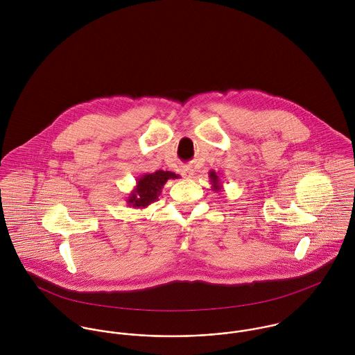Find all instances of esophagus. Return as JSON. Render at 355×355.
Returning a JSON list of instances; mask_svg holds the SVG:
<instances>
[{
    "mask_svg": "<svg viewBox=\"0 0 355 355\" xmlns=\"http://www.w3.org/2000/svg\"><path fill=\"white\" fill-rule=\"evenodd\" d=\"M182 175L184 176V178H193V175H194V169L191 168V166H186V168H183V171H182Z\"/></svg>",
    "mask_w": 355,
    "mask_h": 355,
    "instance_id": "esophagus-1",
    "label": "esophagus"
}]
</instances>
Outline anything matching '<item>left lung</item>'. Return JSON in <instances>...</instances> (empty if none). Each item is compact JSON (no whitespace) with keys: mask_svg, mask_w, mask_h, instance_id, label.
<instances>
[{"mask_svg":"<svg viewBox=\"0 0 355 355\" xmlns=\"http://www.w3.org/2000/svg\"><path fill=\"white\" fill-rule=\"evenodd\" d=\"M209 179H210V184H211V190H213V191H216V193L223 191V184H221V182H220L218 175H217L214 171H210V172H209Z\"/></svg>","mask_w":355,"mask_h":355,"instance_id":"obj_1","label":"left lung"}]
</instances>
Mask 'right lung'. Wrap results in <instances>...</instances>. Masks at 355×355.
<instances>
[{"label":"right lung","instance_id":"1","mask_svg":"<svg viewBox=\"0 0 355 355\" xmlns=\"http://www.w3.org/2000/svg\"><path fill=\"white\" fill-rule=\"evenodd\" d=\"M180 176L169 171H157L154 173H145L137 179V186L125 198L128 206L135 209H145L158 200L164 184L169 179H179Z\"/></svg>","mask_w":355,"mask_h":355}]
</instances>
